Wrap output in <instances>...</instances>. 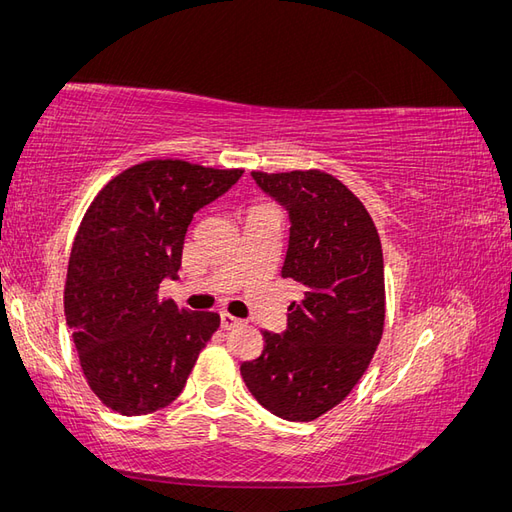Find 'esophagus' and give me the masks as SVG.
Masks as SVG:
<instances>
[{"label":"esophagus","instance_id":"34e87169","mask_svg":"<svg viewBox=\"0 0 512 512\" xmlns=\"http://www.w3.org/2000/svg\"><path fill=\"white\" fill-rule=\"evenodd\" d=\"M220 320H222V329H224V331H230V329H235V327H241V324H243V320H241V318H235V316L228 314V312H222Z\"/></svg>","mask_w":512,"mask_h":512}]
</instances>
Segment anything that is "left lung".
<instances>
[{
	"mask_svg": "<svg viewBox=\"0 0 512 512\" xmlns=\"http://www.w3.org/2000/svg\"><path fill=\"white\" fill-rule=\"evenodd\" d=\"M252 175L290 213L282 277L303 286V299L290 303L284 335L262 331L265 346L241 376L275 416L316 421L350 395L382 339L380 237L361 200L324 170Z\"/></svg>",
	"mask_w": 512,
	"mask_h": 512,
	"instance_id": "8db88e82",
	"label": "left lung"
}]
</instances>
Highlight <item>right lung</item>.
Here are the masks:
<instances>
[{
  "label": "right lung",
  "instance_id": "add662e5",
  "mask_svg": "<svg viewBox=\"0 0 512 512\" xmlns=\"http://www.w3.org/2000/svg\"><path fill=\"white\" fill-rule=\"evenodd\" d=\"M243 168L147 160L91 200L68 260L64 309L89 389L106 408L141 416L179 397L211 335L215 312L160 299L177 280L194 213L222 196Z\"/></svg>",
  "mask_w": 512,
  "mask_h": 512
}]
</instances>
